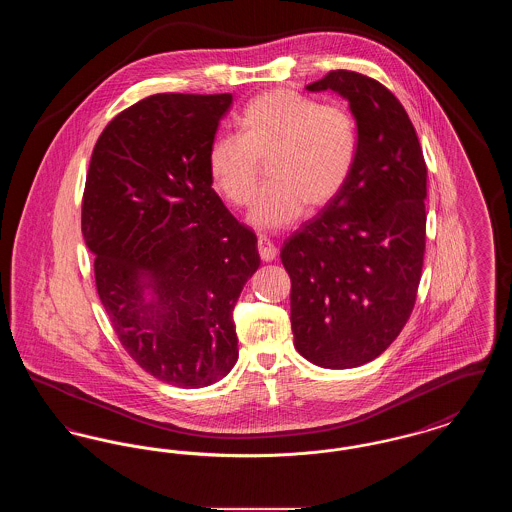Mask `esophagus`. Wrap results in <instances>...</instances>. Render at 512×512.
Returning a JSON list of instances; mask_svg holds the SVG:
<instances>
[{"instance_id": "obj_1", "label": "esophagus", "mask_w": 512, "mask_h": 512, "mask_svg": "<svg viewBox=\"0 0 512 512\" xmlns=\"http://www.w3.org/2000/svg\"><path fill=\"white\" fill-rule=\"evenodd\" d=\"M257 247H259V255H261L263 261H267L268 263V261H274V259H276L278 249H276V245L270 242V238H267V236H261V238H259Z\"/></svg>"}]
</instances>
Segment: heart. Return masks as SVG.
I'll return each mask as SVG.
<instances>
[{"instance_id": "heart-1", "label": "heart", "mask_w": 512, "mask_h": 512, "mask_svg": "<svg viewBox=\"0 0 512 512\" xmlns=\"http://www.w3.org/2000/svg\"><path fill=\"white\" fill-rule=\"evenodd\" d=\"M357 157V126L338 103L320 105L290 88L251 99L238 117V136H217L207 153L209 176L228 203L245 207L259 186V163L267 161L272 182L253 209L249 224L278 232L334 201L347 184Z\"/></svg>"}]
</instances>
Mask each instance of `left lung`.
<instances>
[{
	"label": "left lung",
	"instance_id": "obj_1",
	"mask_svg": "<svg viewBox=\"0 0 512 512\" xmlns=\"http://www.w3.org/2000/svg\"><path fill=\"white\" fill-rule=\"evenodd\" d=\"M357 122V157L338 197L284 242L293 345L322 368L382 355L411 317L426 245V163L413 122L386 86L330 71Z\"/></svg>",
	"mask_w": 512,
	"mask_h": 512
}]
</instances>
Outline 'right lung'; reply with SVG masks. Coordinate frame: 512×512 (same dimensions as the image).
I'll use <instances>...</instances> for the list:
<instances>
[{
    "label": "right lung",
    "instance_id": "obj_1",
    "mask_svg": "<svg viewBox=\"0 0 512 512\" xmlns=\"http://www.w3.org/2000/svg\"><path fill=\"white\" fill-rule=\"evenodd\" d=\"M232 94H157L122 111L94 147L82 234L99 299L128 355L184 390L238 361L234 307L261 265L207 167Z\"/></svg>",
    "mask_w": 512,
    "mask_h": 512
}]
</instances>
